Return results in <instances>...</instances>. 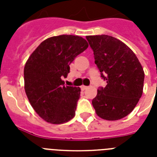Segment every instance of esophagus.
I'll return each mask as SVG.
<instances>
[{
	"instance_id": "34e87169",
	"label": "esophagus",
	"mask_w": 157,
	"mask_h": 157,
	"mask_svg": "<svg viewBox=\"0 0 157 157\" xmlns=\"http://www.w3.org/2000/svg\"><path fill=\"white\" fill-rule=\"evenodd\" d=\"M81 90H87L88 89V86H81Z\"/></svg>"
}]
</instances>
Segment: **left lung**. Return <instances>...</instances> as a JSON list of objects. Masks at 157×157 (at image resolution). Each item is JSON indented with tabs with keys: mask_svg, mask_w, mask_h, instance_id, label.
I'll return each mask as SVG.
<instances>
[{
	"mask_svg": "<svg viewBox=\"0 0 157 157\" xmlns=\"http://www.w3.org/2000/svg\"><path fill=\"white\" fill-rule=\"evenodd\" d=\"M101 77L107 81L93 100L96 114L107 121H117L134 110L144 90V71L131 49L107 35L87 36Z\"/></svg>",
	"mask_w": 157,
	"mask_h": 157,
	"instance_id": "8db88e82",
	"label": "left lung"
}]
</instances>
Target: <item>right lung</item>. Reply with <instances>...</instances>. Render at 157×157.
<instances>
[{
  "label": "right lung",
  "mask_w": 157,
  "mask_h": 157,
  "mask_svg": "<svg viewBox=\"0 0 157 157\" xmlns=\"http://www.w3.org/2000/svg\"><path fill=\"white\" fill-rule=\"evenodd\" d=\"M84 38L61 35L47 38L28 58L24 67V89L29 103L44 121L59 124L75 117L81 89L65 86L69 65L88 48Z\"/></svg>",
  "instance_id": "right-lung-1"
}]
</instances>
